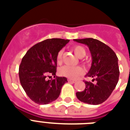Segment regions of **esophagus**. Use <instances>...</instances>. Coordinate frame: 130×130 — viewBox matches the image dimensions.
<instances>
[{"label":"esophagus","instance_id":"obj_1","mask_svg":"<svg viewBox=\"0 0 130 130\" xmlns=\"http://www.w3.org/2000/svg\"><path fill=\"white\" fill-rule=\"evenodd\" d=\"M68 82H71V83H75V80H72V79H68Z\"/></svg>","mask_w":130,"mask_h":130}]
</instances>
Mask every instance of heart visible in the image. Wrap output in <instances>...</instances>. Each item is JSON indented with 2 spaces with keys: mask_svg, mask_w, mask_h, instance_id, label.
<instances>
[{
  "mask_svg": "<svg viewBox=\"0 0 130 130\" xmlns=\"http://www.w3.org/2000/svg\"><path fill=\"white\" fill-rule=\"evenodd\" d=\"M72 51L74 52L75 55L79 58H82L85 56L86 50L84 47L81 46H75L72 48ZM63 51L60 50L57 55V61L58 63H60L62 61V55ZM59 73L61 75L69 78L71 79H76L82 75L84 73L83 69L80 67H72L69 65H65L59 69Z\"/></svg>",
  "mask_w": 130,
  "mask_h": 130,
  "instance_id": "heart-1",
  "label": "heart"
}]
</instances>
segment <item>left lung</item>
Returning a JSON list of instances; mask_svg holds the SVG:
<instances>
[{"label": "left lung", "mask_w": 130, "mask_h": 130, "mask_svg": "<svg viewBox=\"0 0 130 130\" xmlns=\"http://www.w3.org/2000/svg\"><path fill=\"white\" fill-rule=\"evenodd\" d=\"M74 41L89 48L92 62L86 76L96 81V84L84 82L85 90L76 92V96L81 102L89 105L101 104L111 94L119 80L118 58L110 47L96 39H75Z\"/></svg>", "instance_id": "obj_1"}]
</instances>
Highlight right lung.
<instances>
[{"label": "right lung", "instance_id": "right-lung-1", "mask_svg": "<svg viewBox=\"0 0 130 130\" xmlns=\"http://www.w3.org/2000/svg\"><path fill=\"white\" fill-rule=\"evenodd\" d=\"M69 40L52 38L36 44L27 51L19 68V80L26 94L39 105H47L58 99L67 79L57 77V55ZM49 75L55 79L47 80Z\"/></svg>", "mask_w": 130, "mask_h": 130}]
</instances>
